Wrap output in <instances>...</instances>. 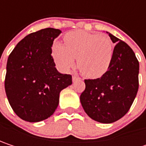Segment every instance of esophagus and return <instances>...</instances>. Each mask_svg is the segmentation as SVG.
Listing matches in <instances>:
<instances>
[{"mask_svg":"<svg viewBox=\"0 0 146 146\" xmlns=\"http://www.w3.org/2000/svg\"><path fill=\"white\" fill-rule=\"evenodd\" d=\"M78 79H80V78L79 77H78V76H73V82H75V81H77V80H78Z\"/></svg>","mask_w":146,"mask_h":146,"instance_id":"1","label":"esophagus"}]
</instances>
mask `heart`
I'll list each match as a JSON object with an SVG mask.
<instances>
[{
    "mask_svg": "<svg viewBox=\"0 0 146 146\" xmlns=\"http://www.w3.org/2000/svg\"><path fill=\"white\" fill-rule=\"evenodd\" d=\"M64 41L65 44L56 42L52 46V56L60 69L72 68L78 58L79 70L88 78H99L107 71L113 55L108 35L74 31L64 37Z\"/></svg>",
    "mask_w": 146,
    "mask_h": 146,
    "instance_id": "b5f03b06",
    "label": "heart"
}]
</instances>
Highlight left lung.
Returning <instances> with one entry per match:
<instances>
[{
  "label": "left lung",
  "mask_w": 146,
  "mask_h": 146,
  "mask_svg": "<svg viewBox=\"0 0 146 146\" xmlns=\"http://www.w3.org/2000/svg\"><path fill=\"white\" fill-rule=\"evenodd\" d=\"M117 43L108 70L96 79H85L80 102L87 115L102 123H111L129 110L139 89V64L130 46L106 32Z\"/></svg>",
  "instance_id": "1"
}]
</instances>
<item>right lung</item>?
<instances>
[{
	"instance_id": "right-lung-1",
	"label": "right lung",
	"mask_w": 146,
	"mask_h": 146,
	"mask_svg": "<svg viewBox=\"0 0 146 146\" xmlns=\"http://www.w3.org/2000/svg\"><path fill=\"white\" fill-rule=\"evenodd\" d=\"M60 29L47 28L29 34L8 56L5 90L10 106L23 120L40 122L59 104L60 92L72 84V76L60 73L51 56Z\"/></svg>"
}]
</instances>
